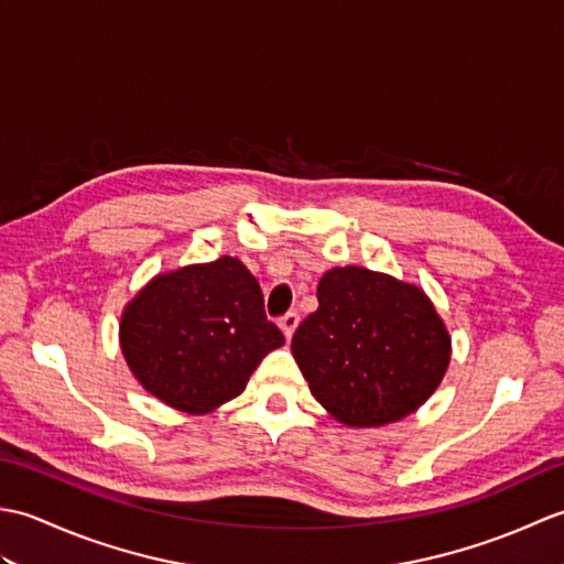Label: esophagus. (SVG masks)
I'll return each mask as SVG.
<instances>
[{"label":"esophagus","mask_w":564,"mask_h":564,"mask_svg":"<svg viewBox=\"0 0 564 564\" xmlns=\"http://www.w3.org/2000/svg\"><path fill=\"white\" fill-rule=\"evenodd\" d=\"M297 325H301V315H297V313H289V315H283V317L279 319V327L283 329L285 339H289V341H291V337L295 334Z\"/></svg>","instance_id":"1"}]
</instances>
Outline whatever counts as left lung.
<instances>
[{
  "label": "left lung",
  "mask_w": 564,
  "mask_h": 564,
  "mask_svg": "<svg viewBox=\"0 0 564 564\" xmlns=\"http://www.w3.org/2000/svg\"><path fill=\"white\" fill-rule=\"evenodd\" d=\"M317 301L291 349L310 392L339 422H398L438 388L451 337L424 291L388 273L344 267L322 275Z\"/></svg>",
  "instance_id": "1"
}]
</instances>
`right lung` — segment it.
<instances>
[{
    "label": "right lung",
    "instance_id": "add662e5",
    "mask_svg": "<svg viewBox=\"0 0 564 564\" xmlns=\"http://www.w3.org/2000/svg\"><path fill=\"white\" fill-rule=\"evenodd\" d=\"M281 344L257 279L232 257L154 275L121 317V349L133 376L188 414L237 398Z\"/></svg>",
    "mask_w": 564,
    "mask_h": 564
}]
</instances>
